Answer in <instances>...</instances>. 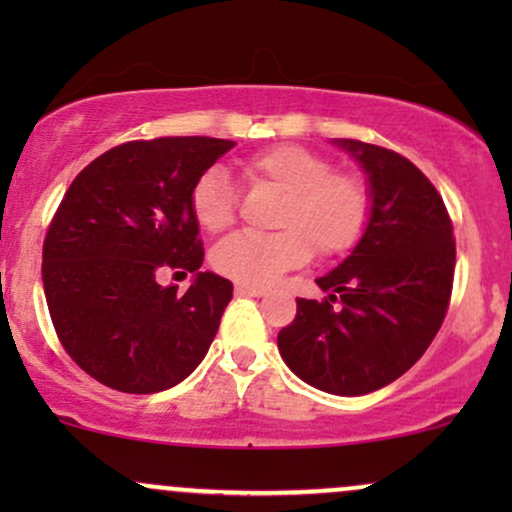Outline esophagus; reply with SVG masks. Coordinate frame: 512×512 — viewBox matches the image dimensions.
<instances>
[{
	"mask_svg": "<svg viewBox=\"0 0 512 512\" xmlns=\"http://www.w3.org/2000/svg\"><path fill=\"white\" fill-rule=\"evenodd\" d=\"M236 293L240 296H252V298H262L267 289H262V286H248V284H236Z\"/></svg>",
	"mask_w": 512,
	"mask_h": 512,
	"instance_id": "1",
	"label": "esophagus"
}]
</instances>
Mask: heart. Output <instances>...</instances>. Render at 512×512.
Here are the masks:
<instances>
[{
	"label": "heart",
	"instance_id": "b5f03b06",
	"mask_svg": "<svg viewBox=\"0 0 512 512\" xmlns=\"http://www.w3.org/2000/svg\"><path fill=\"white\" fill-rule=\"evenodd\" d=\"M252 187L281 192L274 233H236L211 252L216 272L248 286L272 284L317 252L334 257L361 240L370 219V192L358 175L334 170L330 158L296 144H276L240 163ZM192 216L207 233L236 221V190L221 166L204 170L192 187Z\"/></svg>",
	"mask_w": 512,
	"mask_h": 512
}]
</instances>
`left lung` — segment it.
<instances>
[{"label":"left lung","mask_w":512,"mask_h":512,"mask_svg":"<svg viewBox=\"0 0 512 512\" xmlns=\"http://www.w3.org/2000/svg\"><path fill=\"white\" fill-rule=\"evenodd\" d=\"M332 144L366 173L370 219L351 255L315 279L325 301L296 298V320L276 344L303 383L358 397L407 373L438 334L455 240L438 190L409 158L356 139Z\"/></svg>","instance_id":"left-lung-1"}]
</instances>
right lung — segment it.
<instances>
[{"label": "right lung", "instance_id": "1", "mask_svg": "<svg viewBox=\"0 0 512 512\" xmlns=\"http://www.w3.org/2000/svg\"><path fill=\"white\" fill-rule=\"evenodd\" d=\"M236 142L161 137L105 151L76 175L43 245V286L67 354L98 383L151 395L207 356L233 284L204 260L192 187ZM196 274L161 287V268Z\"/></svg>", "mask_w": 512, "mask_h": 512}]
</instances>
